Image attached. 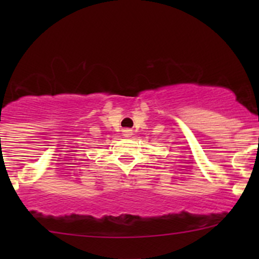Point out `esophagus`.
<instances>
[{"mask_svg": "<svg viewBox=\"0 0 259 259\" xmlns=\"http://www.w3.org/2000/svg\"><path fill=\"white\" fill-rule=\"evenodd\" d=\"M122 133H124V135L125 137H130V135H133V133H132V129H124L122 130Z\"/></svg>", "mask_w": 259, "mask_h": 259, "instance_id": "34e87169", "label": "esophagus"}]
</instances>
